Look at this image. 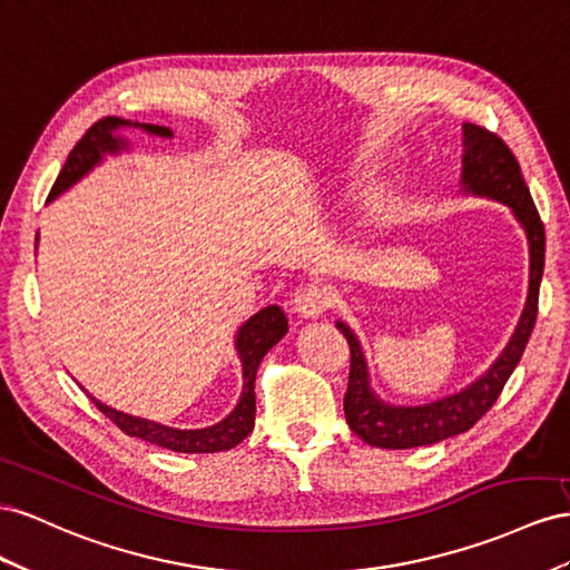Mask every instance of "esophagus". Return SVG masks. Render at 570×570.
<instances>
[{"label": "esophagus", "mask_w": 570, "mask_h": 570, "mask_svg": "<svg viewBox=\"0 0 570 570\" xmlns=\"http://www.w3.org/2000/svg\"><path fill=\"white\" fill-rule=\"evenodd\" d=\"M296 313L305 320H315L330 307V291L320 284H305L294 296Z\"/></svg>", "instance_id": "1"}]
</instances>
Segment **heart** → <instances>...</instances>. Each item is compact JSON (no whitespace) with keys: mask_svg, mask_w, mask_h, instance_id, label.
Here are the masks:
<instances>
[{"mask_svg":"<svg viewBox=\"0 0 570 570\" xmlns=\"http://www.w3.org/2000/svg\"><path fill=\"white\" fill-rule=\"evenodd\" d=\"M380 209V203L377 200H370V213H377Z\"/></svg>","mask_w":570,"mask_h":570,"instance_id":"b5f03b06","label":"heart"}]
</instances>
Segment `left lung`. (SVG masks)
Returning <instances> with one entry per match:
<instances>
[{
	"label": "left lung",
	"instance_id": "left-lung-1",
	"mask_svg": "<svg viewBox=\"0 0 570 570\" xmlns=\"http://www.w3.org/2000/svg\"><path fill=\"white\" fill-rule=\"evenodd\" d=\"M461 188L468 195L490 198L507 205L515 222L523 226L530 250V282L528 301L518 327L509 338L507 348L492 363V367L470 382L456 394L436 399L422 405H394L382 401L370 386V370L361 341L346 322L336 320V330L346 336L351 348L348 389L344 396V413L348 428L370 446L380 449H413L444 442L470 430L492 409L503 384L520 363L528 338L538 320L540 282L544 272V224L538 215L525 178L520 174L518 159L509 145L487 128L463 124V171Z\"/></svg>",
	"mask_w": 570,
	"mask_h": 570
}]
</instances>
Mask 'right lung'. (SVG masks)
Returning <instances> with one entry per match:
<instances>
[{
    "label": "right lung",
    "instance_id": "1",
    "mask_svg": "<svg viewBox=\"0 0 570 570\" xmlns=\"http://www.w3.org/2000/svg\"><path fill=\"white\" fill-rule=\"evenodd\" d=\"M124 128H138V131L157 136V138H171L174 134L167 126L157 124H140V121H128L119 117H105L90 126L86 136L76 142L71 150L67 165L59 171L57 181L50 190V198L57 200L61 193H67L80 178L88 176L97 165H102L107 155H119L131 148L121 131ZM288 332V320L279 305H267L263 311H257L248 322H243L236 332V353L243 365V392L234 411L219 420L217 425L200 428V430H181V428H169L161 425V422L128 415L124 411L111 409V405L97 401L92 403L100 409L114 425L128 436H138L142 442L157 444L161 449L178 451V453H215V451H229L236 444L246 439L255 428V375L259 361L267 355L272 346L279 344L284 334Z\"/></svg>",
    "mask_w": 570,
    "mask_h": 570
}]
</instances>
